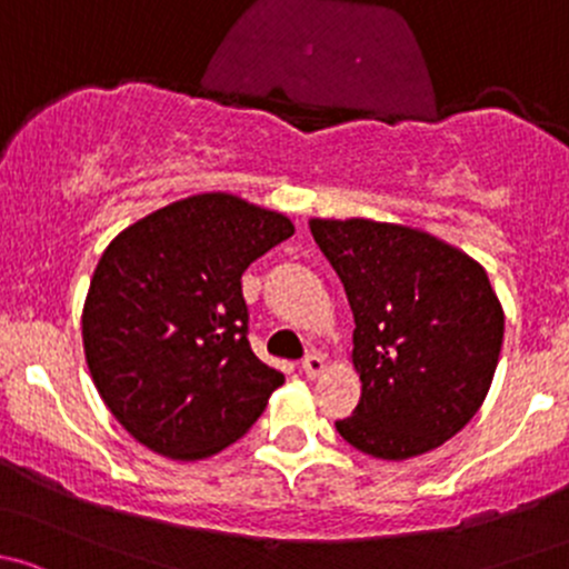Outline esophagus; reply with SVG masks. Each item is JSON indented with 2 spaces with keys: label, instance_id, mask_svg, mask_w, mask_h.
<instances>
[{
  "label": "esophagus",
  "instance_id": "1",
  "mask_svg": "<svg viewBox=\"0 0 569 569\" xmlns=\"http://www.w3.org/2000/svg\"><path fill=\"white\" fill-rule=\"evenodd\" d=\"M301 370L307 372V378H318V375L326 370V361H323V356H318V353H309L307 359L301 361Z\"/></svg>",
  "mask_w": 569,
  "mask_h": 569
}]
</instances>
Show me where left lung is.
I'll list each match as a JSON object with an SVG mask.
<instances>
[{"mask_svg": "<svg viewBox=\"0 0 569 569\" xmlns=\"http://www.w3.org/2000/svg\"><path fill=\"white\" fill-rule=\"evenodd\" d=\"M309 230L356 320L361 400L339 436L380 460L438 449L479 411L499 365L503 309L488 273L402 224L312 219Z\"/></svg>", "mask_w": 569, "mask_h": 569, "instance_id": "1", "label": "left lung"}]
</instances>
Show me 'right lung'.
<instances>
[{"label":"right lung","mask_w":569,"mask_h":569,"mask_svg":"<svg viewBox=\"0 0 569 569\" xmlns=\"http://www.w3.org/2000/svg\"><path fill=\"white\" fill-rule=\"evenodd\" d=\"M292 232L277 210L213 191L144 216L107 246L81 337L98 395L139 443L202 460L260 419L284 375L251 350L241 277Z\"/></svg>","instance_id":"1"}]
</instances>
